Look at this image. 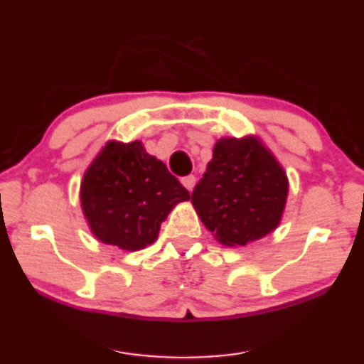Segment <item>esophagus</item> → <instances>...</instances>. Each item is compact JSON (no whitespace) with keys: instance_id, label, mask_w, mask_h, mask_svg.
<instances>
[{"instance_id":"obj_1","label":"esophagus","mask_w":364,"mask_h":364,"mask_svg":"<svg viewBox=\"0 0 364 364\" xmlns=\"http://www.w3.org/2000/svg\"><path fill=\"white\" fill-rule=\"evenodd\" d=\"M181 183H183V186L188 189V191H193L194 183H196V178H194L193 175H188V176L181 178Z\"/></svg>"}]
</instances>
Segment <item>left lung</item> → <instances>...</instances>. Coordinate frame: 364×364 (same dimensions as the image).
Masks as SVG:
<instances>
[{
  "label": "left lung",
  "mask_w": 364,
  "mask_h": 364,
  "mask_svg": "<svg viewBox=\"0 0 364 364\" xmlns=\"http://www.w3.org/2000/svg\"><path fill=\"white\" fill-rule=\"evenodd\" d=\"M287 196L284 166L259 136H224L214 145L191 203L216 240L240 247L279 228Z\"/></svg>",
  "instance_id": "1"
}]
</instances>
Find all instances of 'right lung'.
I'll list each match as a JSON object with an SVG mask.
<instances>
[{
	"mask_svg": "<svg viewBox=\"0 0 364 364\" xmlns=\"http://www.w3.org/2000/svg\"><path fill=\"white\" fill-rule=\"evenodd\" d=\"M79 196L90 232L133 252L155 242L161 223L189 193L141 141L109 140L85 170Z\"/></svg>",
	"mask_w": 364,
	"mask_h": 364,
	"instance_id": "right-lung-1",
	"label": "right lung"
}]
</instances>
